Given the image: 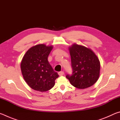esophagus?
<instances>
[{"instance_id": "1", "label": "esophagus", "mask_w": 120, "mask_h": 120, "mask_svg": "<svg viewBox=\"0 0 120 120\" xmlns=\"http://www.w3.org/2000/svg\"><path fill=\"white\" fill-rule=\"evenodd\" d=\"M58 74L60 76H63V75L64 74V71H60V72H58Z\"/></svg>"}]
</instances>
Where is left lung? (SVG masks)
Masks as SVG:
<instances>
[{"mask_svg":"<svg viewBox=\"0 0 120 120\" xmlns=\"http://www.w3.org/2000/svg\"><path fill=\"white\" fill-rule=\"evenodd\" d=\"M72 68V75L66 78L78 89H85L96 82L100 74V62L95 53L86 46L73 44L69 47Z\"/></svg>","mask_w":120,"mask_h":120,"instance_id":"left-lung-1","label":"left lung"}]
</instances>
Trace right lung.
<instances>
[{"label": "right lung", "instance_id": "right-lung-1", "mask_svg": "<svg viewBox=\"0 0 120 120\" xmlns=\"http://www.w3.org/2000/svg\"><path fill=\"white\" fill-rule=\"evenodd\" d=\"M52 49V45L38 44L24 54L21 64L22 74L26 82L34 90L46 92L55 85L59 75L48 60Z\"/></svg>", "mask_w": 120, "mask_h": 120}]
</instances>
